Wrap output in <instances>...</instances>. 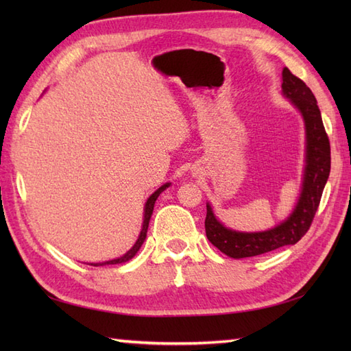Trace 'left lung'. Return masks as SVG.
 <instances>
[{
	"instance_id": "8db88e82",
	"label": "left lung",
	"mask_w": 351,
	"mask_h": 351,
	"mask_svg": "<svg viewBox=\"0 0 351 351\" xmlns=\"http://www.w3.org/2000/svg\"><path fill=\"white\" fill-rule=\"evenodd\" d=\"M282 93L302 113L306 131V166L299 202L287 220L264 232H237L228 229L215 219L211 205L206 204L208 240L230 258L258 256L299 241L311 228L330 173V143L314 93L288 68L282 71Z\"/></svg>"
}]
</instances>
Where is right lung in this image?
Returning a JSON list of instances; mask_svg holds the SVG:
<instances>
[{
    "label": "right lung",
    "mask_w": 351,
    "mask_h": 351,
    "mask_svg": "<svg viewBox=\"0 0 351 351\" xmlns=\"http://www.w3.org/2000/svg\"><path fill=\"white\" fill-rule=\"evenodd\" d=\"M169 182L167 184H164V185H161V187L156 190L155 193H152L151 196H149V199H147V202H146V205H145V219H143V226H141V232H140V235H138V238H137V241H136V244L132 245V247L125 253L123 256H121V258H117V259H111V261H106V263H98V264H90V265H108V264H122V263H126V261H130L131 258H134V255H136V253L138 252V249L141 247V244H143V241L146 240V234H147V228H149V220H151V215H152V211H154V205H155V200L158 199V196L161 195V193L166 190L167 187H169Z\"/></svg>",
    "instance_id": "1"
}]
</instances>
